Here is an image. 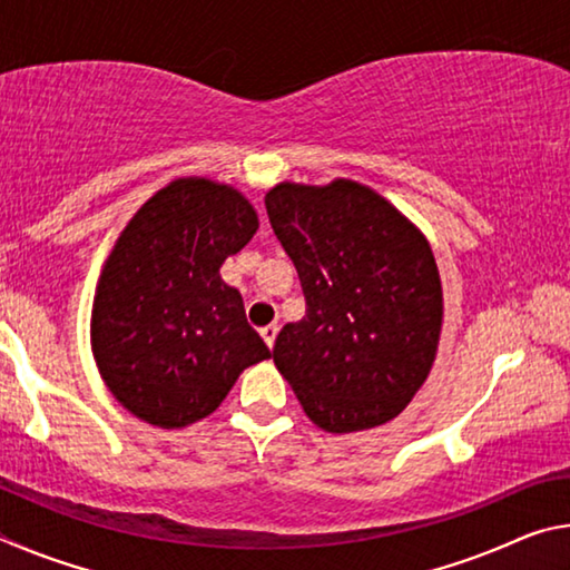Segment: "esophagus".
<instances>
[{
    "mask_svg": "<svg viewBox=\"0 0 570 570\" xmlns=\"http://www.w3.org/2000/svg\"><path fill=\"white\" fill-rule=\"evenodd\" d=\"M276 334H278V324H266L264 330H262V336H264V342H266L268 346H274Z\"/></svg>",
    "mask_w": 570,
    "mask_h": 570,
    "instance_id": "1",
    "label": "esophagus"
}]
</instances>
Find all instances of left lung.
<instances>
[{
	"label": "left lung",
	"instance_id": "obj_1",
	"mask_svg": "<svg viewBox=\"0 0 570 570\" xmlns=\"http://www.w3.org/2000/svg\"><path fill=\"white\" fill-rule=\"evenodd\" d=\"M266 214L304 288L306 314L276 336L274 364L326 432L390 422L428 380L442 284L428 238L356 180L278 183Z\"/></svg>",
	"mask_w": 570,
	"mask_h": 570
}]
</instances>
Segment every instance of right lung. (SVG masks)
Listing matches in <instances>:
<instances>
[{"mask_svg": "<svg viewBox=\"0 0 570 570\" xmlns=\"http://www.w3.org/2000/svg\"><path fill=\"white\" fill-rule=\"evenodd\" d=\"M258 228L236 188L178 178L115 240L92 302V354L125 410L163 430L208 417L272 352L220 266Z\"/></svg>", "mask_w": 570, "mask_h": 570, "instance_id": "1", "label": "right lung"}]
</instances>
